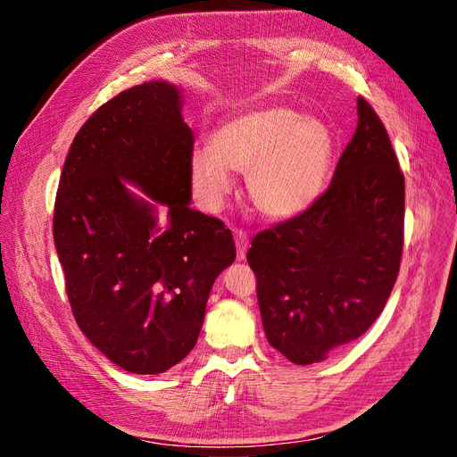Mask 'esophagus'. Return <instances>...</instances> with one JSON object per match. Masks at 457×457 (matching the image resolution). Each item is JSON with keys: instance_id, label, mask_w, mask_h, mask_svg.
I'll list each match as a JSON object with an SVG mask.
<instances>
[{"instance_id": "34e87169", "label": "esophagus", "mask_w": 457, "mask_h": 457, "mask_svg": "<svg viewBox=\"0 0 457 457\" xmlns=\"http://www.w3.org/2000/svg\"><path fill=\"white\" fill-rule=\"evenodd\" d=\"M234 242H237V257L238 261H244L247 255V247H250V240L244 230H234Z\"/></svg>"}]
</instances>
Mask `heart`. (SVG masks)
<instances>
[{
    "mask_svg": "<svg viewBox=\"0 0 457 457\" xmlns=\"http://www.w3.org/2000/svg\"><path fill=\"white\" fill-rule=\"evenodd\" d=\"M336 139L322 120L286 106H257L220 121L212 146L192 150L190 183L205 210L215 212L234 188L232 171L247 173V192L270 220L299 217L320 198Z\"/></svg>",
    "mask_w": 457,
    "mask_h": 457,
    "instance_id": "obj_1",
    "label": "heart"
}]
</instances>
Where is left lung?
<instances>
[{"label": "left lung", "mask_w": 457, "mask_h": 457, "mask_svg": "<svg viewBox=\"0 0 457 457\" xmlns=\"http://www.w3.org/2000/svg\"><path fill=\"white\" fill-rule=\"evenodd\" d=\"M358 126L311 210L259 232L247 252L269 343L322 362L361 337L389 299L404 240V175L381 120L358 96Z\"/></svg>", "instance_id": "1"}]
</instances>
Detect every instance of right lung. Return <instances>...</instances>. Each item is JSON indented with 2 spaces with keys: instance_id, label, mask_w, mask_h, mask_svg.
<instances>
[{
  "instance_id": "right-lung-1",
  "label": "right lung",
  "mask_w": 457,
  "mask_h": 457,
  "mask_svg": "<svg viewBox=\"0 0 457 457\" xmlns=\"http://www.w3.org/2000/svg\"><path fill=\"white\" fill-rule=\"evenodd\" d=\"M181 112L183 93L168 81L114 96L78 131L54 200V250L76 322L139 376L192 351L212 286L237 259L230 230L190 207L195 135Z\"/></svg>"
}]
</instances>
